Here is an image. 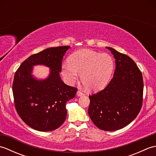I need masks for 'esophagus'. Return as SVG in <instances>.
Wrapping results in <instances>:
<instances>
[{
    "instance_id": "esophagus-1",
    "label": "esophagus",
    "mask_w": 156,
    "mask_h": 156,
    "mask_svg": "<svg viewBox=\"0 0 156 156\" xmlns=\"http://www.w3.org/2000/svg\"><path fill=\"white\" fill-rule=\"evenodd\" d=\"M76 94H77L78 97H81V96L84 95V93L83 92H82L80 90H78V91H77V93H76Z\"/></svg>"
}]
</instances>
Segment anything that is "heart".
<instances>
[{"mask_svg":"<svg viewBox=\"0 0 156 156\" xmlns=\"http://www.w3.org/2000/svg\"><path fill=\"white\" fill-rule=\"evenodd\" d=\"M114 68L115 61L111 55L84 49L69 56L68 63L62 65V74L68 84H72L80 74L84 87L90 91H97L108 84Z\"/></svg>","mask_w":156,"mask_h":156,"instance_id":"1","label":"heart"}]
</instances>
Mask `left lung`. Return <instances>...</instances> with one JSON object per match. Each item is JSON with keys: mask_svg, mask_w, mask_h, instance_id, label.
Masks as SVG:
<instances>
[{"mask_svg": "<svg viewBox=\"0 0 156 156\" xmlns=\"http://www.w3.org/2000/svg\"><path fill=\"white\" fill-rule=\"evenodd\" d=\"M115 59L113 78L104 90L89 96L88 115L98 128L117 131L136 118L143 101L142 74L134 61L115 49L106 47Z\"/></svg>", "mask_w": 156, "mask_h": 156, "instance_id": "obj_1", "label": "left lung"}]
</instances>
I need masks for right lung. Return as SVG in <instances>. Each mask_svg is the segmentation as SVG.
Segmentation results:
<instances>
[{"instance_id": "1", "label": "right lung", "mask_w": 156, "mask_h": 156, "mask_svg": "<svg viewBox=\"0 0 156 156\" xmlns=\"http://www.w3.org/2000/svg\"><path fill=\"white\" fill-rule=\"evenodd\" d=\"M69 48H50L32 55L15 72L12 93L16 112L35 130L54 131L66 120V102L77 92V88L64 84L59 76L63 57ZM38 65L50 68L46 79H38L32 74L33 66Z\"/></svg>"}]
</instances>
